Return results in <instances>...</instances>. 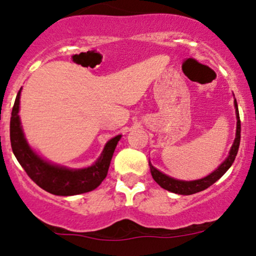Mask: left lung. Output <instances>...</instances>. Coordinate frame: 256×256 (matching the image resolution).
I'll return each instance as SVG.
<instances>
[{"label":"left lung","instance_id":"obj_1","mask_svg":"<svg viewBox=\"0 0 256 256\" xmlns=\"http://www.w3.org/2000/svg\"><path fill=\"white\" fill-rule=\"evenodd\" d=\"M234 107H236V138H234V142L232 144V148H230V150L228 156L226 157V160H224V162L220 164V166L216 168L213 172L208 174V176L204 178H200V180H174V178L168 176V174H163L162 171L157 170L156 168L149 162L150 172H152L154 180H155L160 188H166V190H168V191L174 192V194H177L188 196V194H197V192L205 190V188L211 186L212 184H214L216 182L219 180V178H222L224 176V174H225L226 171L228 170L230 166H232L234 160H236L238 150H239V146H240L241 124H240L239 110H238V104H236V99H234Z\"/></svg>","mask_w":256,"mask_h":256}]
</instances>
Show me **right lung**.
<instances>
[{"label":"right lung","mask_w":256,"mask_h":256,"mask_svg":"<svg viewBox=\"0 0 256 256\" xmlns=\"http://www.w3.org/2000/svg\"><path fill=\"white\" fill-rule=\"evenodd\" d=\"M20 90L17 93L10 118V142L14 155L28 176L43 190L56 196H74L96 188L107 176L114 150L122 135L110 138L99 158L90 166L70 169L48 162L34 152L24 136L18 115Z\"/></svg>","instance_id":"obj_1"}]
</instances>
